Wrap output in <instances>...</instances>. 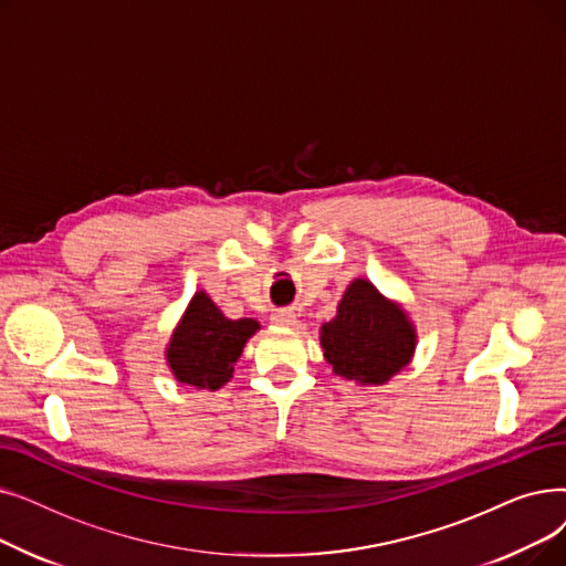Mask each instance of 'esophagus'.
I'll list each match as a JSON object with an SVG mask.
<instances>
[{"mask_svg":"<svg viewBox=\"0 0 566 566\" xmlns=\"http://www.w3.org/2000/svg\"><path fill=\"white\" fill-rule=\"evenodd\" d=\"M271 321L275 325H282V328H293V325H295V314L291 310H280V312H275L271 316Z\"/></svg>","mask_w":566,"mask_h":566,"instance_id":"esophagus-1","label":"esophagus"}]
</instances>
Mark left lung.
<instances>
[{"label":"left lung","instance_id":"1","mask_svg":"<svg viewBox=\"0 0 566 566\" xmlns=\"http://www.w3.org/2000/svg\"><path fill=\"white\" fill-rule=\"evenodd\" d=\"M318 339L335 376L380 388L410 365L418 328L401 303L385 298L367 277H355Z\"/></svg>","mask_w":566,"mask_h":566}]
</instances>
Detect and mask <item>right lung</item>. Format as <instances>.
<instances>
[{"label": "right lung", "instance_id": "obj_1", "mask_svg": "<svg viewBox=\"0 0 566 566\" xmlns=\"http://www.w3.org/2000/svg\"><path fill=\"white\" fill-rule=\"evenodd\" d=\"M259 328L254 318H227L211 295L197 291L171 331L167 367L181 385L216 392L229 382L233 365Z\"/></svg>", "mask_w": 566, "mask_h": 566}]
</instances>
